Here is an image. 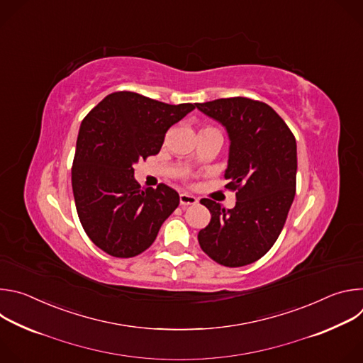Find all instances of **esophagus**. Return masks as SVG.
Masks as SVG:
<instances>
[{
  "label": "esophagus",
  "instance_id": "1",
  "mask_svg": "<svg viewBox=\"0 0 363 363\" xmlns=\"http://www.w3.org/2000/svg\"><path fill=\"white\" fill-rule=\"evenodd\" d=\"M179 202H181L182 206L195 205V203L198 202V198L194 196V195H191V194H188V192H182V194L179 195Z\"/></svg>",
  "mask_w": 363,
  "mask_h": 363
}]
</instances>
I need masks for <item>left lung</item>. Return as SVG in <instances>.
<instances>
[{
    "instance_id": "8db88e82",
    "label": "left lung",
    "mask_w": 363,
    "mask_h": 363,
    "mask_svg": "<svg viewBox=\"0 0 363 363\" xmlns=\"http://www.w3.org/2000/svg\"><path fill=\"white\" fill-rule=\"evenodd\" d=\"M198 111L221 123L228 135L227 188L235 206L201 199L211 221L198 233L205 254L225 267L262 258L279 238L296 194L297 146L284 121L263 101L228 97L195 103Z\"/></svg>"
}]
</instances>
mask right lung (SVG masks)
Wrapping results in <instances>:
<instances>
[{
    "mask_svg": "<svg viewBox=\"0 0 363 363\" xmlns=\"http://www.w3.org/2000/svg\"><path fill=\"white\" fill-rule=\"evenodd\" d=\"M195 109L167 105L133 91L103 99L83 119L76 142L72 186L76 210L89 238L119 258L152 245L179 195L161 184L140 188L133 167L157 155L167 130Z\"/></svg>",
    "mask_w": 363,
    "mask_h": 363,
    "instance_id": "right-lung-1",
    "label": "right lung"
}]
</instances>
